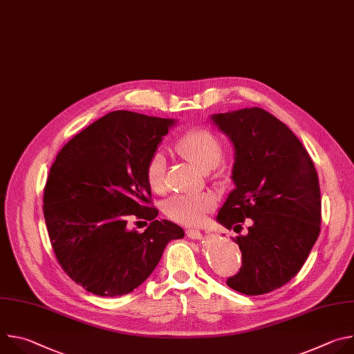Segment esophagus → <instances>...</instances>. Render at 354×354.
I'll list each match as a JSON object with an SVG mask.
<instances>
[{
    "label": "esophagus",
    "mask_w": 354,
    "mask_h": 354,
    "mask_svg": "<svg viewBox=\"0 0 354 354\" xmlns=\"http://www.w3.org/2000/svg\"><path fill=\"white\" fill-rule=\"evenodd\" d=\"M186 235L190 238V239H201V232L198 230H187L186 231Z\"/></svg>",
    "instance_id": "esophagus-1"
}]
</instances>
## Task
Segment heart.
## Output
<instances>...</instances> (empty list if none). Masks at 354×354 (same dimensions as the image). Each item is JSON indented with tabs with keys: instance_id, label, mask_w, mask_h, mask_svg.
Wrapping results in <instances>:
<instances>
[{
	"instance_id": "obj_1",
	"label": "heart",
	"mask_w": 354,
	"mask_h": 354,
	"mask_svg": "<svg viewBox=\"0 0 354 354\" xmlns=\"http://www.w3.org/2000/svg\"><path fill=\"white\" fill-rule=\"evenodd\" d=\"M174 149L201 171L216 168L224 154V147L218 136L203 127L183 133L174 142ZM165 171L167 162L162 153H156L149 157L145 167V179L151 190L157 193L165 190ZM214 205L216 198L212 193H178L165 201L164 213L176 223L194 225L205 220Z\"/></svg>"
}]
</instances>
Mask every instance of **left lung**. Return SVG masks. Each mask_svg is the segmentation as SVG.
Wrapping results in <instances>:
<instances>
[{"label": "left lung", "instance_id": "8db88e82", "mask_svg": "<svg viewBox=\"0 0 354 354\" xmlns=\"http://www.w3.org/2000/svg\"><path fill=\"white\" fill-rule=\"evenodd\" d=\"M235 149V189L218 212L228 230L250 227L234 241L239 272L227 286L261 295L288 283L307 261L321 231V190L314 162L295 134L261 108L210 116Z\"/></svg>", "mask_w": 354, "mask_h": 354}]
</instances>
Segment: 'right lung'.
Instances as JSON below:
<instances>
[{
	"mask_svg": "<svg viewBox=\"0 0 354 354\" xmlns=\"http://www.w3.org/2000/svg\"><path fill=\"white\" fill-rule=\"evenodd\" d=\"M174 119L115 111L73 137L56 157L43 193V214L64 272L100 297L131 292L157 268L183 230L156 220L145 179L149 157ZM151 223L140 234L130 216Z\"/></svg>",
	"mask_w": 354,
	"mask_h": 354,
	"instance_id": "1",
	"label": "right lung"
}]
</instances>
